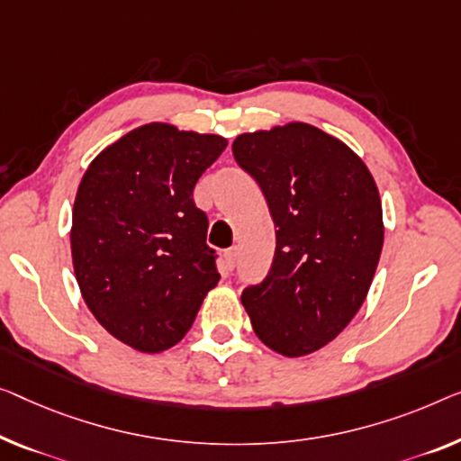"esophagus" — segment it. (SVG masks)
Listing matches in <instances>:
<instances>
[{"instance_id": "34e87169", "label": "esophagus", "mask_w": 461, "mask_h": 461, "mask_svg": "<svg viewBox=\"0 0 461 461\" xmlns=\"http://www.w3.org/2000/svg\"><path fill=\"white\" fill-rule=\"evenodd\" d=\"M223 258H225V265H228V269L231 271L233 267H236V258H238V249L236 246H231V249H228L223 252Z\"/></svg>"}]
</instances>
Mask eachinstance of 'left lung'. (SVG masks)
Segmentation results:
<instances>
[{"mask_svg":"<svg viewBox=\"0 0 461 461\" xmlns=\"http://www.w3.org/2000/svg\"><path fill=\"white\" fill-rule=\"evenodd\" d=\"M233 157L275 223L271 269L242 290L260 341L284 356L319 349L348 327L383 249L376 184L346 144L308 123L240 134Z\"/></svg>","mask_w":461,"mask_h":461,"instance_id":"obj_1","label":"left lung"}]
</instances>
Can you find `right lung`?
I'll use <instances>...</instances> for the list:
<instances>
[{
  "label": "right lung",
  "instance_id": "right-lung-1",
  "mask_svg": "<svg viewBox=\"0 0 461 461\" xmlns=\"http://www.w3.org/2000/svg\"><path fill=\"white\" fill-rule=\"evenodd\" d=\"M228 140L167 123L132 130L91 163L72 212L82 298L115 339L157 354L188 333L219 281L192 192Z\"/></svg>",
  "mask_w": 461,
  "mask_h": 461
}]
</instances>
